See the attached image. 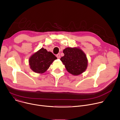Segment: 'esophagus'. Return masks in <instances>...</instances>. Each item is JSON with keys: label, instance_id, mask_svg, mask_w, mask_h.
Segmentation results:
<instances>
[{"label": "esophagus", "instance_id": "34e87169", "mask_svg": "<svg viewBox=\"0 0 120 120\" xmlns=\"http://www.w3.org/2000/svg\"><path fill=\"white\" fill-rule=\"evenodd\" d=\"M56 56L57 58H60V54H58L57 55H56Z\"/></svg>", "mask_w": 120, "mask_h": 120}]
</instances>
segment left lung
Instances as JSON below:
<instances>
[{
    "mask_svg": "<svg viewBox=\"0 0 120 120\" xmlns=\"http://www.w3.org/2000/svg\"><path fill=\"white\" fill-rule=\"evenodd\" d=\"M64 56L60 58L66 70L74 75L84 72L88 66L86 55L78 47H67L63 50Z\"/></svg>",
    "mask_w": 120,
    "mask_h": 120,
    "instance_id": "obj_1",
    "label": "left lung"
}]
</instances>
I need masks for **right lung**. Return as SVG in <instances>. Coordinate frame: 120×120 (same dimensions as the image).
Returning <instances> with one entry per match:
<instances>
[{"label":"right lung","instance_id":"obj_1","mask_svg":"<svg viewBox=\"0 0 120 120\" xmlns=\"http://www.w3.org/2000/svg\"><path fill=\"white\" fill-rule=\"evenodd\" d=\"M57 57L51 52L44 48H41L32 55L29 59V64L31 70L38 74H42L47 71Z\"/></svg>","mask_w":120,"mask_h":120}]
</instances>
